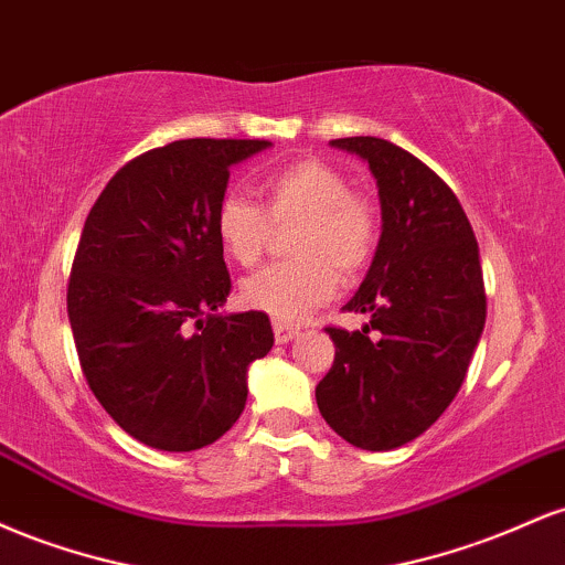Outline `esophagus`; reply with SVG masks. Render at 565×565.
I'll return each mask as SVG.
<instances>
[{
  "label": "esophagus",
  "instance_id": "1",
  "mask_svg": "<svg viewBox=\"0 0 565 565\" xmlns=\"http://www.w3.org/2000/svg\"><path fill=\"white\" fill-rule=\"evenodd\" d=\"M274 334H276L278 345H284V342L295 340V337L300 334V327H297V323H289V321H274Z\"/></svg>",
  "mask_w": 565,
  "mask_h": 565
}]
</instances>
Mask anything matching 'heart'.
<instances>
[{"instance_id": "b5f03b06", "label": "heart", "mask_w": 565, "mask_h": 565, "mask_svg": "<svg viewBox=\"0 0 565 565\" xmlns=\"http://www.w3.org/2000/svg\"><path fill=\"white\" fill-rule=\"evenodd\" d=\"M297 223L289 252L297 260L270 265L249 276L242 300L278 321H297L337 291L340 270L359 276L380 244V215L372 201L350 193V180L319 159L291 161L260 185V204L236 196L220 199L215 236L225 257L255 268L268 249L274 228Z\"/></svg>"}]
</instances>
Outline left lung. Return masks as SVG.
<instances>
[{"label":"left lung","mask_w":565,"mask_h":565,"mask_svg":"<svg viewBox=\"0 0 565 565\" xmlns=\"http://www.w3.org/2000/svg\"><path fill=\"white\" fill-rule=\"evenodd\" d=\"M332 146L364 159L377 180L382 236L345 305L369 323L327 327L334 364L316 404L348 444L391 451L423 436L462 387L486 323L481 257L459 199L417 157L382 138Z\"/></svg>","instance_id":"obj_1"}]
</instances>
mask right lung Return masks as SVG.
Here are the masks:
<instances>
[{"mask_svg":"<svg viewBox=\"0 0 565 565\" xmlns=\"http://www.w3.org/2000/svg\"><path fill=\"white\" fill-rule=\"evenodd\" d=\"M268 146L191 138L140 153L84 223L66 297L82 372L151 449L215 444L242 417L249 364L274 348L260 310L217 313L231 276L215 236L231 167Z\"/></svg>","mask_w":565,"mask_h":565,"instance_id":"1","label":"right lung"}]
</instances>
